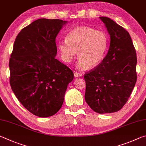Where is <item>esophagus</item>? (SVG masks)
<instances>
[{
	"label": "esophagus",
	"instance_id": "34e87169",
	"mask_svg": "<svg viewBox=\"0 0 146 146\" xmlns=\"http://www.w3.org/2000/svg\"><path fill=\"white\" fill-rule=\"evenodd\" d=\"M74 74V76L76 78H80V77H81V76H82V75H81L80 73H78V72H75Z\"/></svg>",
	"mask_w": 146,
	"mask_h": 146
}]
</instances>
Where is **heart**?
<instances>
[{
	"label": "heart",
	"instance_id": "1",
	"mask_svg": "<svg viewBox=\"0 0 146 146\" xmlns=\"http://www.w3.org/2000/svg\"><path fill=\"white\" fill-rule=\"evenodd\" d=\"M109 38L105 33L88 27H77L66 35V40L58 43L61 56L66 62L74 58L78 51L81 68L98 65L105 56Z\"/></svg>",
	"mask_w": 146,
	"mask_h": 146
}]
</instances>
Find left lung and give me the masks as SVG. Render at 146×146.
Returning <instances> with one entry per match:
<instances>
[{"label": "left lung", "instance_id": "1", "mask_svg": "<svg viewBox=\"0 0 146 146\" xmlns=\"http://www.w3.org/2000/svg\"><path fill=\"white\" fill-rule=\"evenodd\" d=\"M110 36V44L102 62L85 73V99L98 113L121 110L137 82V54L129 33L108 17H100Z\"/></svg>", "mask_w": 146, "mask_h": 146}]
</instances>
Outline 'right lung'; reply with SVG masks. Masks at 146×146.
Returning a JSON list of instances; mask_svg holds the SVG:
<instances>
[{
    "label": "right lung",
    "mask_w": 146,
    "mask_h": 146,
    "mask_svg": "<svg viewBox=\"0 0 146 146\" xmlns=\"http://www.w3.org/2000/svg\"><path fill=\"white\" fill-rule=\"evenodd\" d=\"M66 21L40 19L20 31L15 39L9 66L13 92L25 108L48 117L62 106L74 73L56 59V37Z\"/></svg>",
    "instance_id": "1"
}]
</instances>
